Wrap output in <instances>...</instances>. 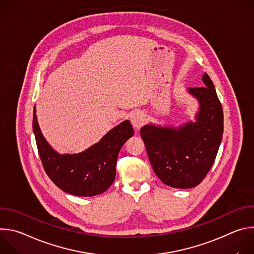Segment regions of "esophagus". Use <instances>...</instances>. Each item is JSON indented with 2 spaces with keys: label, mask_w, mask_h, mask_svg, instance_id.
I'll use <instances>...</instances> for the list:
<instances>
[{
  "label": "esophagus",
  "mask_w": 254,
  "mask_h": 254,
  "mask_svg": "<svg viewBox=\"0 0 254 254\" xmlns=\"http://www.w3.org/2000/svg\"><path fill=\"white\" fill-rule=\"evenodd\" d=\"M146 122V116L141 112H135L130 116V123L134 128H139Z\"/></svg>",
  "instance_id": "esophagus-1"
}]
</instances>
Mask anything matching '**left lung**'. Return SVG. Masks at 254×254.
<instances>
[{
    "instance_id": "obj_1",
    "label": "left lung",
    "mask_w": 254,
    "mask_h": 254,
    "mask_svg": "<svg viewBox=\"0 0 254 254\" xmlns=\"http://www.w3.org/2000/svg\"><path fill=\"white\" fill-rule=\"evenodd\" d=\"M187 91L199 102L195 122L175 127L143 126L140 135L158 178L172 188L198 186L210 171L223 134V111L209 75Z\"/></svg>"
}]
</instances>
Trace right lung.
Wrapping results in <instances>:
<instances>
[{
  "mask_svg": "<svg viewBox=\"0 0 254 254\" xmlns=\"http://www.w3.org/2000/svg\"><path fill=\"white\" fill-rule=\"evenodd\" d=\"M33 131L44 170L52 182L62 191L79 197L99 195L112 186L119 153L133 134L129 121H125L85 151L59 154L43 136L35 107Z\"/></svg>",
  "mask_w": 254,
  "mask_h": 254,
  "instance_id": "add662e5",
  "label": "right lung"
}]
</instances>
